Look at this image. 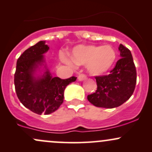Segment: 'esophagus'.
<instances>
[{"label":"esophagus","instance_id":"obj_1","mask_svg":"<svg viewBox=\"0 0 152 152\" xmlns=\"http://www.w3.org/2000/svg\"><path fill=\"white\" fill-rule=\"evenodd\" d=\"M86 75H85V74H79V75H78V81H83V80L86 79Z\"/></svg>","mask_w":152,"mask_h":152}]
</instances>
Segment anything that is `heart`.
<instances>
[{"label": "heart", "instance_id": "b5f03b06", "mask_svg": "<svg viewBox=\"0 0 152 152\" xmlns=\"http://www.w3.org/2000/svg\"><path fill=\"white\" fill-rule=\"evenodd\" d=\"M65 61L72 62L63 56ZM116 59V53L111 46L88 45L75 48L71 53V60L77 65H86L87 70L93 76L106 74L114 66Z\"/></svg>", "mask_w": 152, "mask_h": 152}]
</instances>
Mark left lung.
I'll use <instances>...</instances> for the list:
<instances>
[{"label": "left lung", "instance_id": "left-lung-1", "mask_svg": "<svg viewBox=\"0 0 152 152\" xmlns=\"http://www.w3.org/2000/svg\"><path fill=\"white\" fill-rule=\"evenodd\" d=\"M121 58L106 76H96L97 90L87 96L97 107L112 108L121 106L132 96L137 83V71L132 53L126 47H118Z\"/></svg>", "mask_w": 152, "mask_h": 152}]
</instances>
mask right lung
I'll return each instance as SVG.
<instances>
[{"mask_svg":"<svg viewBox=\"0 0 152 152\" xmlns=\"http://www.w3.org/2000/svg\"><path fill=\"white\" fill-rule=\"evenodd\" d=\"M48 49L45 41H39L26 50L17 61L14 74L15 89L20 102L27 109L40 115L56 111L64 102L66 87L76 80L75 76L67 79L52 77L48 70L41 77H34L36 68L45 61L43 54Z\"/></svg>","mask_w":152,"mask_h":152,"instance_id":"add662e5","label":"right lung"}]
</instances>
